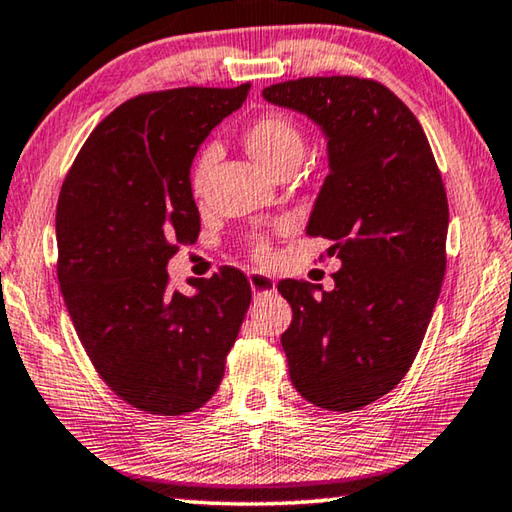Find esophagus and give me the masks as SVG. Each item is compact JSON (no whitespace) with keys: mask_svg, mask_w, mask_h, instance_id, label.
<instances>
[{"mask_svg":"<svg viewBox=\"0 0 512 512\" xmlns=\"http://www.w3.org/2000/svg\"><path fill=\"white\" fill-rule=\"evenodd\" d=\"M247 279H249L251 290H254V294H258V297H261V294H272L276 290V281L270 274H263L256 270V272H249Z\"/></svg>","mask_w":512,"mask_h":512,"instance_id":"obj_1","label":"esophagus"}]
</instances>
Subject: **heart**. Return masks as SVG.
<instances>
[{"mask_svg":"<svg viewBox=\"0 0 512 512\" xmlns=\"http://www.w3.org/2000/svg\"><path fill=\"white\" fill-rule=\"evenodd\" d=\"M245 146L258 164L272 170V173H279L283 166L303 159L306 139H303L299 123L294 121L292 116L285 112H263L245 128ZM213 161L215 148H204L200 152V157L195 159L191 173V188L195 193L202 191ZM256 251L258 256H267L270 254V247H267L265 240H258Z\"/></svg>","mask_w":512,"mask_h":512,"instance_id":"b5f03b06","label":"heart"}]
</instances>
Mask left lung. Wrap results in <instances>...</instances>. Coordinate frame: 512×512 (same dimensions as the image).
I'll return each mask as SVG.
<instances>
[{
    "label": "left lung",
    "mask_w": 512,
    "mask_h": 512,
    "mask_svg": "<svg viewBox=\"0 0 512 512\" xmlns=\"http://www.w3.org/2000/svg\"><path fill=\"white\" fill-rule=\"evenodd\" d=\"M306 114L328 141V175L306 233L333 240L335 288L285 279L281 335L290 380L312 405L355 411L405 378L445 276L450 211L423 128L375 80L319 76L263 89Z\"/></svg>",
    "instance_id": "8db88e82"
}]
</instances>
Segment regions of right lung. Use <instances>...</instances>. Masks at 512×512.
Masks as SVG:
<instances>
[{"label":"right lung","instance_id":"1","mask_svg":"<svg viewBox=\"0 0 512 512\" xmlns=\"http://www.w3.org/2000/svg\"><path fill=\"white\" fill-rule=\"evenodd\" d=\"M249 83L130 98L105 116L65 177L56 211L58 281L80 344L116 396L152 414L200 409L251 301L247 276L220 267L168 288V261L195 242L191 166L202 141L245 103Z\"/></svg>","mask_w":512,"mask_h":512}]
</instances>
